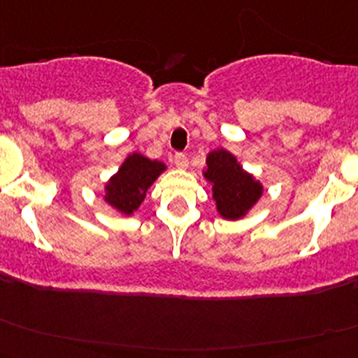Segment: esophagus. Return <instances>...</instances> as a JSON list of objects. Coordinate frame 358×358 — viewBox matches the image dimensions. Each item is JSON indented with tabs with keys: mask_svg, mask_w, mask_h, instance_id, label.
Masks as SVG:
<instances>
[{
	"mask_svg": "<svg viewBox=\"0 0 358 358\" xmlns=\"http://www.w3.org/2000/svg\"><path fill=\"white\" fill-rule=\"evenodd\" d=\"M173 163H176L177 169L185 170L186 166H188V158H186V155H182V152H176V155H173Z\"/></svg>",
	"mask_w": 358,
	"mask_h": 358,
	"instance_id": "obj_1",
	"label": "esophagus"
}]
</instances>
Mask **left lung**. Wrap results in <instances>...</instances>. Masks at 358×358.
Returning <instances> with one entry per match:
<instances>
[{
    "mask_svg": "<svg viewBox=\"0 0 358 358\" xmlns=\"http://www.w3.org/2000/svg\"><path fill=\"white\" fill-rule=\"evenodd\" d=\"M202 176L213 186V200L223 220L237 221L246 217L264 195V185L223 148L207 155Z\"/></svg>",
    "mask_w": 358,
    "mask_h": 358,
    "instance_id": "1",
    "label": "left lung"
}]
</instances>
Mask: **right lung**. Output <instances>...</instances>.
Instances as JSON below:
<instances>
[{"label":"right lung","instance_id":"add662e5","mask_svg":"<svg viewBox=\"0 0 358 358\" xmlns=\"http://www.w3.org/2000/svg\"><path fill=\"white\" fill-rule=\"evenodd\" d=\"M166 170L158 159H149L141 152H131L121 163L117 172L105 182L103 200L122 216H134L144 202L148 189Z\"/></svg>","mask_w":358,"mask_h":358}]
</instances>
